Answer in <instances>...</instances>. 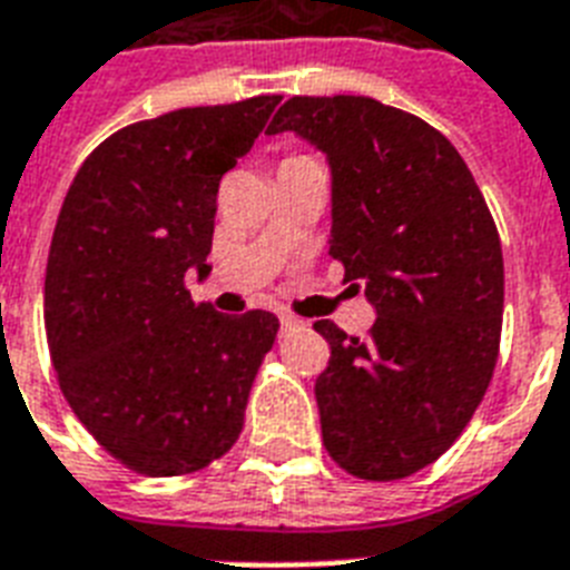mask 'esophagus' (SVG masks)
<instances>
[{"mask_svg": "<svg viewBox=\"0 0 570 570\" xmlns=\"http://www.w3.org/2000/svg\"><path fill=\"white\" fill-rule=\"evenodd\" d=\"M298 325H301V318L289 316V313H284V316H281V327H284V331H293V327H298Z\"/></svg>", "mask_w": 570, "mask_h": 570, "instance_id": "1", "label": "esophagus"}]
</instances>
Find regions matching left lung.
<instances>
[{
	"label": "left lung",
	"instance_id": "8db88e82",
	"mask_svg": "<svg viewBox=\"0 0 570 570\" xmlns=\"http://www.w3.org/2000/svg\"><path fill=\"white\" fill-rule=\"evenodd\" d=\"M327 155L331 257L377 309L365 340L322 318V442L360 480H401L456 442L501 348V237L445 134L368 96H293L266 134Z\"/></svg>",
	"mask_w": 570,
	"mask_h": 570
}]
</instances>
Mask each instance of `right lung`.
Returning <instances> with one entry per match:
<instances>
[{"label": "right lung", "instance_id": "1", "mask_svg": "<svg viewBox=\"0 0 570 570\" xmlns=\"http://www.w3.org/2000/svg\"><path fill=\"white\" fill-rule=\"evenodd\" d=\"M281 96L180 108L125 125L69 187L46 263L43 318L60 392L125 469L178 478L243 433L245 404L277 336L266 309L196 304L216 193Z\"/></svg>", "mask_w": 570, "mask_h": 570}]
</instances>
